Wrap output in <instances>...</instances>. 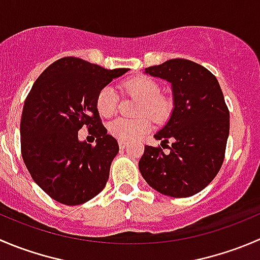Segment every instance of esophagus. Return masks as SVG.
Listing matches in <instances>:
<instances>
[{"instance_id": "34e87169", "label": "esophagus", "mask_w": 260, "mask_h": 260, "mask_svg": "<svg viewBox=\"0 0 260 260\" xmlns=\"http://www.w3.org/2000/svg\"><path fill=\"white\" fill-rule=\"evenodd\" d=\"M118 145H119V147L122 148V150H123V148H125V147H127V143H125V142H123V141H119V142H118Z\"/></svg>"}]
</instances>
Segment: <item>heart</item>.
I'll list each match as a JSON object with an SVG mask.
<instances>
[{
  "instance_id": "heart-1",
  "label": "heart",
  "mask_w": 260,
  "mask_h": 260,
  "mask_svg": "<svg viewBox=\"0 0 260 260\" xmlns=\"http://www.w3.org/2000/svg\"><path fill=\"white\" fill-rule=\"evenodd\" d=\"M127 94L140 99L138 115H147L152 122L164 123L170 117L173 103L161 94V86L155 79L145 75L135 76L123 84ZM119 96L112 85H105L96 95V109L102 117L109 118L117 112ZM150 129V120L146 117L137 119L117 118L109 123V133L123 142H132L142 137Z\"/></svg>"
}]
</instances>
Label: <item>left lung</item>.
Here are the masks:
<instances>
[{"mask_svg":"<svg viewBox=\"0 0 260 260\" xmlns=\"http://www.w3.org/2000/svg\"><path fill=\"white\" fill-rule=\"evenodd\" d=\"M146 74L173 86L174 110L155 135L161 147L145 146L138 162L145 180L161 194L185 198L215 179L225 158L230 112L215 75L189 59H169ZM172 141L170 146L166 145ZM168 147L169 153L162 148Z\"/></svg>","mask_w":260,"mask_h":260,"instance_id":"1","label":"left lung"}]
</instances>
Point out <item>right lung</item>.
Instances as JSON below:
<instances>
[{"label":"right lung","instance_id":"right-lung-1","mask_svg":"<svg viewBox=\"0 0 260 260\" xmlns=\"http://www.w3.org/2000/svg\"><path fill=\"white\" fill-rule=\"evenodd\" d=\"M127 71L63 57L42 72L27 94L20 122L21 155L35 183L57 202L82 205L107 185L119 146L103 125L96 95ZM82 126L95 136L96 145L79 142Z\"/></svg>","mask_w":260,"mask_h":260}]
</instances>
